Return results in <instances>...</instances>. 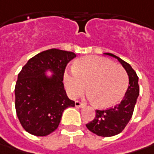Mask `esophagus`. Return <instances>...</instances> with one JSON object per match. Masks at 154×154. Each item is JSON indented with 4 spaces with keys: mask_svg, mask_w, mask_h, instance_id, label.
<instances>
[{
    "mask_svg": "<svg viewBox=\"0 0 154 154\" xmlns=\"http://www.w3.org/2000/svg\"><path fill=\"white\" fill-rule=\"evenodd\" d=\"M75 105H76V107H77V108H80V107H83L84 104L83 103H81L80 101H76L75 102Z\"/></svg>",
    "mask_w": 154,
    "mask_h": 154,
    "instance_id": "esophagus-1",
    "label": "esophagus"
}]
</instances>
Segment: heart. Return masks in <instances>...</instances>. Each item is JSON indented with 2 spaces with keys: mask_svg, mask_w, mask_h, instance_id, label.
Wrapping results in <instances>:
<instances>
[{
  "mask_svg": "<svg viewBox=\"0 0 154 154\" xmlns=\"http://www.w3.org/2000/svg\"><path fill=\"white\" fill-rule=\"evenodd\" d=\"M64 84L68 95L73 98L80 96L86 87L95 106L104 109L117 103L123 97L128 76L122 66L108 58L85 56L77 59L74 68L64 72Z\"/></svg>",
  "mask_w": 154,
  "mask_h": 154,
  "instance_id": "b5f03b06",
  "label": "heart"
}]
</instances>
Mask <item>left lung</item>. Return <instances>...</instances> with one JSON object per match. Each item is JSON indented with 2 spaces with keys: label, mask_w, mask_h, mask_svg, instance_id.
<instances>
[{
  "label": "left lung",
  "mask_w": 154,
  "mask_h": 154,
  "mask_svg": "<svg viewBox=\"0 0 154 154\" xmlns=\"http://www.w3.org/2000/svg\"><path fill=\"white\" fill-rule=\"evenodd\" d=\"M105 54L116 57L122 64L129 77V85L120 103L107 109H97L95 118L86 124V127L98 136L110 137L122 132L129 122L140 93V86L139 77L130 64L112 53Z\"/></svg>",
  "instance_id": "1"
}]
</instances>
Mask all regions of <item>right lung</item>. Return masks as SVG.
Returning a JSON list of instances; mask_svg holds the SVG:
<instances>
[{
    "mask_svg": "<svg viewBox=\"0 0 154 154\" xmlns=\"http://www.w3.org/2000/svg\"><path fill=\"white\" fill-rule=\"evenodd\" d=\"M76 54L71 51L50 49L28 60L18 75L15 84V109L23 128L35 136H46L55 131L65 109L74 107L64 87L65 68ZM50 69L51 79L44 76Z\"/></svg>",
    "mask_w": 154,
    "mask_h": 154,
    "instance_id": "right-lung-1",
    "label": "right lung"
}]
</instances>
